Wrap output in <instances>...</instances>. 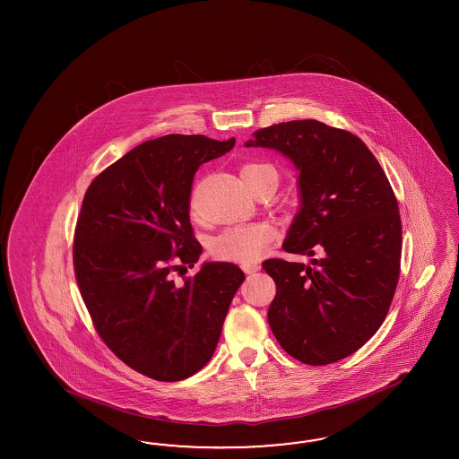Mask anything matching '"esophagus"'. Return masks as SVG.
<instances>
[{
	"instance_id": "34e87169",
	"label": "esophagus",
	"mask_w": 459,
	"mask_h": 459,
	"mask_svg": "<svg viewBox=\"0 0 459 459\" xmlns=\"http://www.w3.org/2000/svg\"><path fill=\"white\" fill-rule=\"evenodd\" d=\"M261 269V265L255 264V263H249V264H242V271L246 273V274H254V273H257Z\"/></svg>"
}]
</instances>
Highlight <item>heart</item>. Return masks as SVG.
I'll return each instance as SVG.
<instances>
[{
  "label": "heart",
  "instance_id": "obj_1",
  "mask_svg": "<svg viewBox=\"0 0 459 459\" xmlns=\"http://www.w3.org/2000/svg\"><path fill=\"white\" fill-rule=\"evenodd\" d=\"M265 175H273L278 178L276 169L267 163H247L240 168V177L250 186L252 183L263 178ZM278 238V230L267 222L247 223L229 227L210 244V252L213 257L249 264L267 249Z\"/></svg>",
  "mask_w": 459,
  "mask_h": 459
}]
</instances>
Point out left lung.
<instances>
[{
    "instance_id": "obj_1",
    "label": "left lung",
    "mask_w": 459,
    "mask_h": 459,
    "mask_svg": "<svg viewBox=\"0 0 459 459\" xmlns=\"http://www.w3.org/2000/svg\"><path fill=\"white\" fill-rule=\"evenodd\" d=\"M246 146L274 148L299 169L301 209L282 244L311 265L267 259L276 282L267 321L279 345L307 365H328L380 328L401 274L397 198L359 136L315 119L257 129Z\"/></svg>"
}]
</instances>
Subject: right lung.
Masks as SVG:
<instances>
[{"label":"right lung","mask_w":459,"mask_h":459,"mask_svg":"<svg viewBox=\"0 0 459 459\" xmlns=\"http://www.w3.org/2000/svg\"><path fill=\"white\" fill-rule=\"evenodd\" d=\"M236 139L168 134L144 141L89 185L74 232V271L102 342L127 367L160 382L196 374L212 359L244 273L209 263L190 223L200 165Z\"/></svg>","instance_id":"right-lung-1"}]
</instances>
